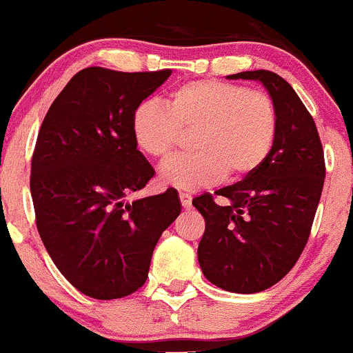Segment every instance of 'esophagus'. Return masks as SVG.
I'll return each instance as SVG.
<instances>
[{
	"mask_svg": "<svg viewBox=\"0 0 353 353\" xmlns=\"http://www.w3.org/2000/svg\"><path fill=\"white\" fill-rule=\"evenodd\" d=\"M179 199H181V204H183L184 209H189L192 206V197L189 194H184V192H181Z\"/></svg>",
	"mask_w": 353,
	"mask_h": 353,
	"instance_id": "1",
	"label": "esophagus"
}]
</instances>
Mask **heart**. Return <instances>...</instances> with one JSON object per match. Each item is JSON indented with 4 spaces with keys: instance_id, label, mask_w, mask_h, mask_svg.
<instances>
[{
    "instance_id": "b5f03b06",
    "label": "heart",
    "mask_w": 353,
    "mask_h": 353,
    "mask_svg": "<svg viewBox=\"0 0 353 353\" xmlns=\"http://www.w3.org/2000/svg\"><path fill=\"white\" fill-rule=\"evenodd\" d=\"M130 130L145 156L168 159L179 145L183 130H196V154L162 164L164 185L197 191L226 176L239 181L261 168L278 135L274 100L245 85L204 79L170 92L165 107L147 100L135 107Z\"/></svg>"
}]
</instances>
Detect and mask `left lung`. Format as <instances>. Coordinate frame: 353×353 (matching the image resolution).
<instances>
[{"label": "left lung", "instance_id": "8db88e82", "mask_svg": "<svg viewBox=\"0 0 353 353\" xmlns=\"http://www.w3.org/2000/svg\"><path fill=\"white\" fill-rule=\"evenodd\" d=\"M258 80L278 110V135L256 172L192 201L206 221L197 248L204 276L233 293H258L295 266L308 241L325 181L320 135L292 85L268 70L228 75Z\"/></svg>", "mask_w": 353, "mask_h": 353}]
</instances>
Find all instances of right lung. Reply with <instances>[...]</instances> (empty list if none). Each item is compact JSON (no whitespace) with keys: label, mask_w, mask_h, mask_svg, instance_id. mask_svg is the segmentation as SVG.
Wrapping results in <instances>:
<instances>
[{"label":"right lung","mask_w":353,"mask_h":353,"mask_svg":"<svg viewBox=\"0 0 353 353\" xmlns=\"http://www.w3.org/2000/svg\"><path fill=\"white\" fill-rule=\"evenodd\" d=\"M170 73L80 70L38 132L30 177L38 233L60 273L97 300L145 283L154 248L181 212L174 189L125 203L154 176L132 114Z\"/></svg>","instance_id":"right-lung-1"}]
</instances>
